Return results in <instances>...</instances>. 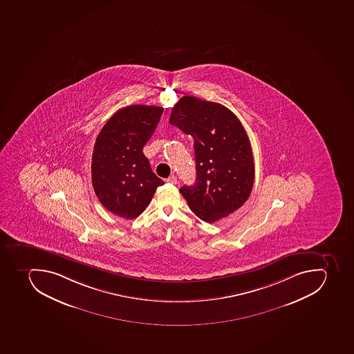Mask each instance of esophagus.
<instances>
[{"label": "esophagus", "instance_id": "obj_1", "mask_svg": "<svg viewBox=\"0 0 354 354\" xmlns=\"http://www.w3.org/2000/svg\"><path fill=\"white\" fill-rule=\"evenodd\" d=\"M167 183L176 185L178 183V180H177V177H176V176H170L169 178L167 179Z\"/></svg>", "mask_w": 354, "mask_h": 354}]
</instances>
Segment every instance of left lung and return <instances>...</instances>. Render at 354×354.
Segmentation results:
<instances>
[{"mask_svg":"<svg viewBox=\"0 0 354 354\" xmlns=\"http://www.w3.org/2000/svg\"><path fill=\"white\" fill-rule=\"evenodd\" d=\"M169 123L194 139L196 181L179 189L190 209L207 223L239 209L254 181L252 149L240 120L224 105L184 96Z\"/></svg>","mask_w":354,"mask_h":354,"instance_id":"1","label":"left lung"}]
</instances>
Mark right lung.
<instances>
[{"mask_svg":"<svg viewBox=\"0 0 354 354\" xmlns=\"http://www.w3.org/2000/svg\"><path fill=\"white\" fill-rule=\"evenodd\" d=\"M164 109L131 105L111 116L96 138L92 183L102 205L118 216H139L164 181L152 173L142 149Z\"/></svg>","mask_w":354,"mask_h":354,"instance_id":"right-lung-1","label":"right lung"}]
</instances>
